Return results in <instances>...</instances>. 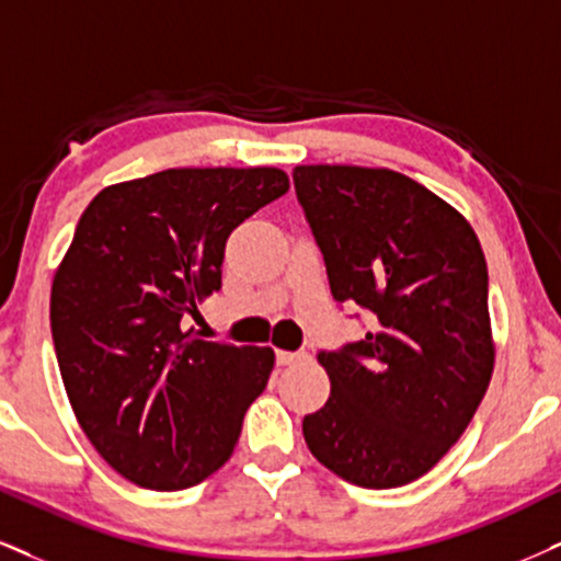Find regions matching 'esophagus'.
Instances as JSON below:
<instances>
[{"label": "esophagus", "instance_id": "34e87169", "mask_svg": "<svg viewBox=\"0 0 561 561\" xmlns=\"http://www.w3.org/2000/svg\"><path fill=\"white\" fill-rule=\"evenodd\" d=\"M301 358H304L301 351H275V362H278L280 366L296 364V362H301Z\"/></svg>", "mask_w": 561, "mask_h": 561}]
</instances>
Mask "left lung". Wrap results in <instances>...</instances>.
Instances as JSON below:
<instances>
[{
    "label": "left lung",
    "instance_id": "1",
    "mask_svg": "<svg viewBox=\"0 0 561 561\" xmlns=\"http://www.w3.org/2000/svg\"><path fill=\"white\" fill-rule=\"evenodd\" d=\"M294 186L330 294L369 314L362 341L317 354L333 387L304 416V439L356 486H403L458 442L492 379L481 244L458 210L398 171L296 165Z\"/></svg>",
    "mask_w": 561,
    "mask_h": 561
}]
</instances>
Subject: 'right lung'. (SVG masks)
<instances>
[{
    "label": "right lung",
    "mask_w": 561,
    "mask_h": 561,
    "mask_svg": "<svg viewBox=\"0 0 561 561\" xmlns=\"http://www.w3.org/2000/svg\"><path fill=\"white\" fill-rule=\"evenodd\" d=\"M288 192L280 169H169L106 186L54 275L51 337L82 432L124 479L195 486L231 458L273 348L184 330L226 239Z\"/></svg>",
    "instance_id": "add662e5"
}]
</instances>
